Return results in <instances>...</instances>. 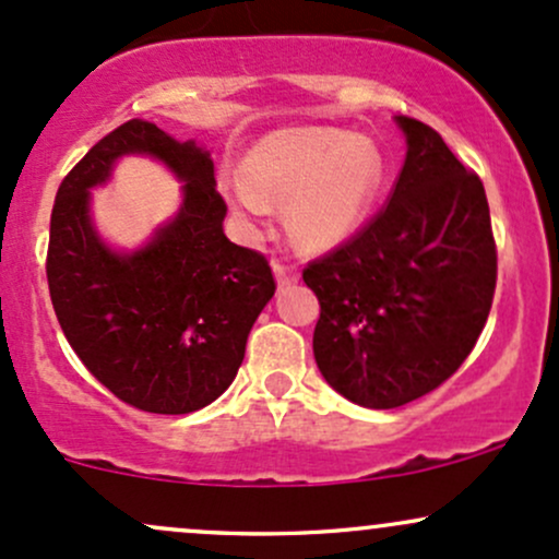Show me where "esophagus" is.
Returning <instances> with one entry per match:
<instances>
[{
  "label": "esophagus",
  "instance_id": "1",
  "mask_svg": "<svg viewBox=\"0 0 559 559\" xmlns=\"http://www.w3.org/2000/svg\"><path fill=\"white\" fill-rule=\"evenodd\" d=\"M273 273H275V281H278V289H284V286H292L297 284V270L286 265L284 260H273Z\"/></svg>",
  "mask_w": 559,
  "mask_h": 559
}]
</instances>
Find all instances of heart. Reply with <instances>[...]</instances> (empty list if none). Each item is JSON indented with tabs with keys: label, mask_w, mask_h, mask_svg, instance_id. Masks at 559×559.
<instances>
[{
	"label": "heart",
	"mask_w": 559,
	"mask_h": 559,
	"mask_svg": "<svg viewBox=\"0 0 559 559\" xmlns=\"http://www.w3.org/2000/svg\"><path fill=\"white\" fill-rule=\"evenodd\" d=\"M384 182V156L369 138L334 127H297L262 138L230 199L251 217L286 204V230L305 251H331L369 217Z\"/></svg>",
	"instance_id": "heart-1"
}]
</instances>
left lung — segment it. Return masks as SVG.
Returning a JSON list of instances; mask_svg holds the SVG:
<instances>
[{
	"label": "left lung",
	"mask_w": 559,
	"mask_h": 559,
	"mask_svg": "<svg viewBox=\"0 0 559 559\" xmlns=\"http://www.w3.org/2000/svg\"><path fill=\"white\" fill-rule=\"evenodd\" d=\"M406 162L388 206L302 270L321 302L323 379L366 408L427 395L467 360L488 321L496 243L486 188L432 127L395 116Z\"/></svg>",
	"instance_id": "8db88e82"
}]
</instances>
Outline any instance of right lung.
<instances>
[{"instance_id": "right-lung-1", "label": "right lung", "mask_w": 559, "mask_h": 559, "mask_svg": "<svg viewBox=\"0 0 559 559\" xmlns=\"http://www.w3.org/2000/svg\"><path fill=\"white\" fill-rule=\"evenodd\" d=\"M121 155H151L183 182V204L152 241L110 250L88 217V190ZM210 151L143 119L116 127L60 182L47 284L66 340L119 401L148 414H190L236 379L249 331L275 294L260 251L223 233L228 214Z\"/></svg>"}]
</instances>
